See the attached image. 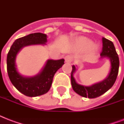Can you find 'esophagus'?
I'll return each mask as SVG.
<instances>
[{
	"label": "esophagus",
	"mask_w": 124,
	"mask_h": 124,
	"mask_svg": "<svg viewBox=\"0 0 124 124\" xmlns=\"http://www.w3.org/2000/svg\"><path fill=\"white\" fill-rule=\"evenodd\" d=\"M65 61L67 63H70L72 61V56L71 55H67L65 56Z\"/></svg>",
	"instance_id": "34e87169"
}]
</instances>
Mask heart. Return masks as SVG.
Masks as SVG:
<instances>
[{"instance_id": "1", "label": "heart", "mask_w": 124, "mask_h": 124, "mask_svg": "<svg viewBox=\"0 0 124 124\" xmlns=\"http://www.w3.org/2000/svg\"><path fill=\"white\" fill-rule=\"evenodd\" d=\"M78 42L80 46L85 49L91 48L94 45L93 42L91 40H90L88 39H87V38L84 37L80 38L78 40Z\"/></svg>"}]
</instances>
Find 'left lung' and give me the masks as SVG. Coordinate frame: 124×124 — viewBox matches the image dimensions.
<instances>
[{"instance_id":"1","label":"left lung","mask_w":124,"mask_h":124,"mask_svg":"<svg viewBox=\"0 0 124 124\" xmlns=\"http://www.w3.org/2000/svg\"><path fill=\"white\" fill-rule=\"evenodd\" d=\"M102 51L100 53V58H108L111 62V70L108 77L102 81L96 83L91 86H85L78 84L74 78L73 74L76 71L75 66H72L71 81L72 87L75 92L80 96L89 98H94L101 96L108 91L115 82L119 69V58L113 43L106 38H102Z\"/></svg>"}]
</instances>
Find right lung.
I'll use <instances>...</instances> for the list:
<instances>
[{
  "label": "right lung",
  "mask_w": 124,
  "mask_h": 124,
  "mask_svg": "<svg viewBox=\"0 0 124 124\" xmlns=\"http://www.w3.org/2000/svg\"><path fill=\"white\" fill-rule=\"evenodd\" d=\"M47 37L46 34L35 33L18 39L13 42L8 53L7 71L10 81L17 90L27 96L34 97L48 92L54 74L64 64V59H49L41 71L34 77H24L18 72L15 62L18 53L28 46L46 44Z\"/></svg>",
  "instance_id": "1"
}]
</instances>
